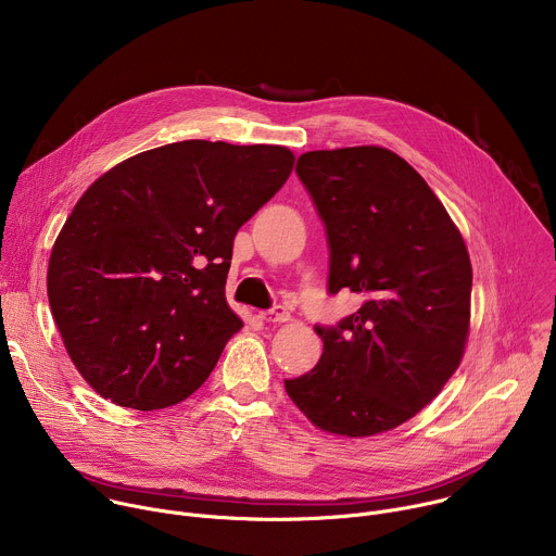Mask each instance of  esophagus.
Here are the masks:
<instances>
[{"label":"esophagus","instance_id":"esophagus-1","mask_svg":"<svg viewBox=\"0 0 556 556\" xmlns=\"http://www.w3.org/2000/svg\"><path fill=\"white\" fill-rule=\"evenodd\" d=\"M260 316H262V321H266V324H286V321H290V312L286 309V305H273L270 309H264Z\"/></svg>","mask_w":556,"mask_h":556}]
</instances>
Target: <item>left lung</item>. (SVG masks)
<instances>
[{"instance_id": "left-lung-1", "label": "left lung", "mask_w": 556, "mask_h": 556, "mask_svg": "<svg viewBox=\"0 0 556 556\" xmlns=\"http://www.w3.org/2000/svg\"><path fill=\"white\" fill-rule=\"evenodd\" d=\"M296 176L326 224L328 292H358L363 305L314 328L324 354L283 380L286 391L328 433L401 427L459 367L472 286L466 244L425 178L384 147L307 151Z\"/></svg>"}]
</instances>
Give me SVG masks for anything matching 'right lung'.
<instances>
[{"label": "right lung", "mask_w": 556, "mask_h": 556, "mask_svg": "<svg viewBox=\"0 0 556 556\" xmlns=\"http://www.w3.org/2000/svg\"><path fill=\"white\" fill-rule=\"evenodd\" d=\"M279 144L182 140L127 157L65 219L48 264L63 345L103 399L165 409L242 330L224 294L232 240L288 180Z\"/></svg>", "instance_id": "add662e5"}]
</instances>
